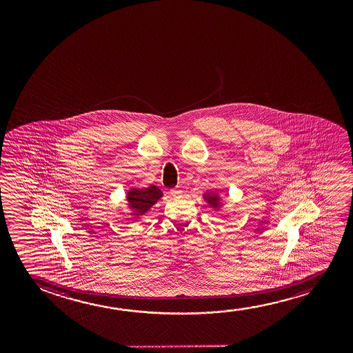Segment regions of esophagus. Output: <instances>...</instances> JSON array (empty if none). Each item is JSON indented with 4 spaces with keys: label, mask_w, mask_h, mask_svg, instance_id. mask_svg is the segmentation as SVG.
Masks as SVG:
<instances>
[{
    "label": "esophagus",
    "mask_w": 353,
    "mask_h": 353,
    "mask_svg": "<svg viewBox=\"0 0 353 353\" xmlns=\"http://www.w3.org/2000/svg\"><path fill=\"white\" fill-rule=\"evenodd\" d=\"M170 194H171V196L174 199H179L182 196V194L183 192L179 188V187H176V188H172L170 190Z\"/></svg>",
    "instance_id": "1"
}]
</instances>
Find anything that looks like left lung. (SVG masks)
I'll return each instance as SVG.
<instances>
[{
	"label": "left lung",
	"instance_id": "obj_1",
	"mask_svg": "<svg viewBox=\"0 0 353 353\" xmlns=\"http://www.w3.org/2000/svg\"><path fill=\"white\" fill-rule=\"evenodd\" d=\"M214 199H216V196H214V198H213V196H211V198H208V203H216V200H214Z\"/></svg>",
	"mask_w": 353,
	"mask_h": 353
}]
</instances>
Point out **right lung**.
Here are the masks:
<instances>
[{
    "label": "right lung",
    "mask_w": 353,
    "mask_h": 353,
    "mask_svg": "<svg viewBox=\"0 0 353 353\" xmlns=\"http://www.w3.org/2000/svg\"><path fill=\"white\" fill-rule=\"evenodd\" d=\"M161 198V192L155 185L150 188L134 189L128 195V200L130 203L131 208L135 210L136 213H143L148 211L159 199Z\"/></svg>",
    "instance_id": "obj_1"
}]
</instances>
